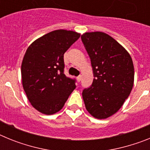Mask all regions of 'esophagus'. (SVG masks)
<instances>
[{"label":"esophagus","instance_id":"34e87169","mask_svg":"<svg viewBox=\"0 0 150 150\" xmlns=\"http://www.w3.org/2000/svg\"><path fill=\"white\" fill-rule=\"evenodd\" d=\"M81 79H82V76H81V75H79V76H78L77 77H76V79H77V82H80Z\"/></svg>","mask_w":150,"mask_h":150}]
</instances>
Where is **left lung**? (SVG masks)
Instances as JSON below:
<instances>
[{
	"label": "left lung",
	"instance_id": "1",
	"mask_svg": "<svg viewBox=\"0 0 150 150\" xmlns=\"http://www.w3.org/2000/svg\"><path fill=\"white\" fill-rule=\"evenodd\" d=\"M81 40L95 76L91 86L83 91L86 108L94 117L106 119L121 108L132 91L133 62L128 52L105 33H85Z\"/></svg>",
	"mask_w": 150,
	"mask_h": 150
}]
</instances>
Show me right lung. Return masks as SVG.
<instances>
[{
    "instance_id": "1",
    "label": "right lung",
    "mask_w": 150,
    "mask_h": 150,
    "mask_svg": "<svg viewBox=\"0 0 150 150\" xmlns=\"http://www.w3.org/2000/svg\"><path fill=\"white\" fill-rule=\"evenodd\" d=\"M74 31L56 30L29 46L22 63L23 88L39 112H59L76 88V79L64 74V54L79 38Z\"/></svg>"
}]
</instances>
